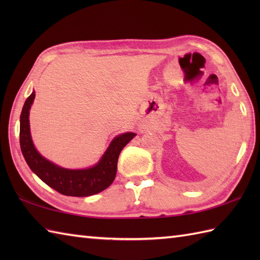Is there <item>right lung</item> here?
Returning <instances> with one entry per match:
<instances>
[{
    "instance_id": "obj_1",
    "label": "right lung",
    "mask_w": 260,
    "mask_h": 260,
    "mask_svg": "<svg viewBox=\"0 0 260 260\" xmlns=\"http://www.w3.org/2000/svg\"><path fill=\"white\" fill-rule=\"evenodd\" d=\"M36 97L33 91L26 98L20 116V146L30 169L57 192L69 197H88L104 191L113 183L117 172L121 150L136 135L125 133L115 137L95 167L86 170H68L48 161L36 150L30 134L29 110Z\"/></svg>"
}]
</instances>
